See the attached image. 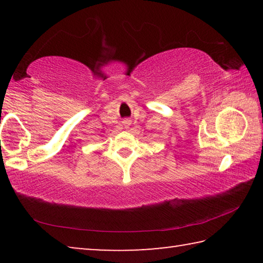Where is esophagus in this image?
I'll list each match as a JSON object with an SVG mask.
<instances>
[{"mask_svg":"<svg viewBox=\"0 0 263 263\" xmlns=\"http://www.w3.org/2000/svg\"><path fill=\"white\" fill-rule=\"evenodd\" d=\"M123 124H124V126H125V127H128V126L131 125V121H128V119H125V121L123 122Z\"/></svg>","mask_w":263,"mask_h":263,"instance_id":"obj_1","label":"esophagus"}]
</instances>
